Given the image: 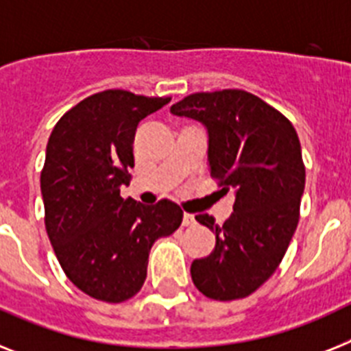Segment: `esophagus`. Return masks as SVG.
Returning <instances> with one entry per match:
<instances>
[{
	"mask_svg": "<svg viewBox=\"0 0 351 351\" xmlns=\"http://www.w3.org/2000/svg\"><path fill=\"white\" fill-rule=\"evenodd\" d=\"M195 224V217L192 215V213H184V215H182V226H193Z\"/></svg>",
	"mask_w": 351,
	"mask_h": 351,
	"instance_id": "obj_1",
	"label": "esophagus"
}]
</instances>
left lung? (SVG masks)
I'll list each match as a JSON object with an SVG mask.
<instances>
[{"instance_id": "1", "label": "left lung", "mask_w": 351, "mask_h": 351, "mask_svg": "<svg viewBox=\"0 0 351 351\" xmlns=\"http://www.w3.org/2000/svg\"><path fill=\"white\" fill-rule=\"evenodd\" d=\"M170 111L206 127L211 178L237 195L222 226L208 213L195 215L215 233V249L192 262L193 283L217 301L249 296L273 276L300 221L305 165L296 129L242 89L193 93Z\"/></svg>"}]
</instances>
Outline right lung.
Masks as SVG:
<instances>
[{
  "instance_id": "add662e5",
  "label": "right lung",
  "mask_w": 351,
  "mask_h": 351,
  "mask_svg": "<svg viewBox=\"0 0 351 351\" xmlns=\"http://www.w3.org/2000/svg\"><path fill=\"white\" fill-rule=\"evenodd\" d=\"M170 98L107 89L57 121L40 172L45 224L60 267L95 300L121 303L140 292L150 247L182 222L172 201L121 199L134 167L136 127Z\"/></svg>"
}]
</instances>
